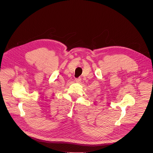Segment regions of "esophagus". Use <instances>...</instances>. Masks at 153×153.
Returning <instances> with one entry per match:
<instances>
[{
    "label": "esophagus",
    "mask_w": 153,
    "mask_h": 153,
    "mask_svg": "<svg viewBox=\"0 0 153 153\" xmlns=\"http://www.w3.org/2000/svg\"><path fill=\"white\" fill-rule=\"evenodd\" d=\"M80 81H81V78L78 77V78H76V82L79 83V82H80Z\"/></svg>",
    "instance_id": "1"
}]
</instances>
